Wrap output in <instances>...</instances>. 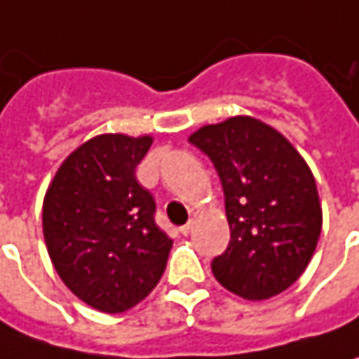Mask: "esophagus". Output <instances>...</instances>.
<instances>
[{
  "label": "esophagus",
  "instance_id": "1",
  "mask_svg": "<svg viewBox=\"0 0 359 359\" xmlns=\"http://www.w3.org/2000/svg\"><path fill=\"white\" fill-rule=\"evenodd\" d=\"M191 229H194V224H191V222H187L186 226H182V228H180V231H182V236H189V233H191Z\"/></svg>",
  "mask_w": 359,
  "mask_h": 359
}]
</instances>
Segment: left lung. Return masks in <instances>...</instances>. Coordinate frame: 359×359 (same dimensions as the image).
<instances>
[{
  "label": "left lung",
  "instance_id": "obj_1",
  "mask_svg": "<svg viewBox=\"0 0 359 359\" xmlns=\"http://www.w3.org/2000/svg\"><path fill=\"white\" fill-rule=\"evenodd\" d=\"M189 142L219 175L229 243L212 271L243 299L282 294L308 268L322 231V208L308 163L282 133L254 118L226 119Z\"/></svg>",
  "mask_w": 359,
  "mask_h": 359
}]
</instances>
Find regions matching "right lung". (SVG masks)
I'll use <instances>...</instances> for the list:
<instances>
[{"label": "right lung", "instance_id": "add662e5", "mask_svg": "<svg viewBox=\"0 0 359 359\" xmlns=\"http://www.w3.org/2000/svg\"><path fill=\"white\" fill-rule=\"evenodd\" d=\"M151 137L97 135L65 159L43 200V238L63 283L105 313L140 304L168 264L172 238L135 168Z\"/></svg>", "mask_w": 359, "mask_h": 359}]
</instances>
